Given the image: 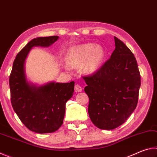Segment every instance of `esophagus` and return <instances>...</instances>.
<instances>
[{
    "label": "esophagus",
    "mask_w": 157,
    "mask_h": 157,
    "mask_svg": "<svg viewBox=\"0 0 157 157\" xmlns=\"http://www.w3.org/2000/svg\"><path fill=\"white\" fill-rule=\"evenodd\" d=\"M75 92H80L82 91V87L79 84H75Z\"/></svg>",
    "instance_id": "1"
}]
</instances>
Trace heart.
I'll list each match as a JSON object with an SVG mask.
<instances>
[{"label": "heart", "mask_w": 157, "mask_h": 157, "mask_svg": "<svg viewBox=\"0 0 157 157\" xmlns=\"http://www.w3.org/2000/svg\"><path fill=\"white\" fill-rule=\"evenodd\" d=\"M105 53L100 46L94 44H86L75 48L69 59V63L74 66H84L86 73L96 71L104 60Z\"/></svg>", "instance_id": "obj_1"}]
</instances>
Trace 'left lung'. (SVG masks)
Masks as SVG:
<instances>
[{"label":"left lung","instance_id":"8db88e82","mask_svg":"<svg viewBox=\"0 0 157 157\" xmlns=\"http://www.w3.org/2000/svg\"><path fill=\"white\" fill-rule=\"evenodd\" d=\"M111 57L92 75L84 76L89 98L88 112L98 128L111 130L121 125L136 107L140 75L134 55L114 36Z\"/></svg>","mask_w":157,"mask_h":157}]
</instances>
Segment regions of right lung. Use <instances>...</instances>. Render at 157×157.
I'll list each match as a JSON object with an SVG mask.
<instances>
[{
  "mask_svg": "<svg viewBox=\"0 0 157 157\" xmlns=\"http://www.w3.org/2000/svg\"><path fill=\"white\" fill-rule=\"evenodd\" d=\"M57 36L37 37L18 53L10 75L11 103L15 113L30 131L39 134L52 133L63 123L66 103L73 96L75 82L30 86L24 72V63L33 46H49Z\"/></svg>",
  "mask_w": 157,
  "mask_h": 157,
  "instance_id": "1",
  "label": "right lung"
}]
</instances>
